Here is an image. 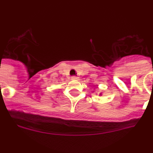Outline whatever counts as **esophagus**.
I'll use <instances>...</instances> for the list:
<instances>
[{"mask_svg":"<svg viewBox=\"0 0 153 153\" xmlns=\"http://www.w3.org/2000/svg\"><path fill=\"white\" fill-rule=\"evenodd\" d=\"M79 77H77V76H72L71 77V79L72 80H79Z\"/></svg>","mask_w":153,"mask_h":153,"instance_id":"1","label":"esophagus"}]
</instances>
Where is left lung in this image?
Segmentation results:
<instances>
[{
  "label": "left lung",
  "instance_id": "8db88e82",
  "mask_svg": "<svg viewBox=\"0 0 153 153\" xmlns=\"http://www.w3.org/2000/svg\"><path fill=\"white\" fill-rule=\"evenodd\" d=\"M100 95H101V94H100Z\"/></svg>",
  "mask_w": 153,
  "mask_h": 153
}]
</instances>
